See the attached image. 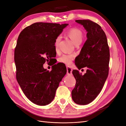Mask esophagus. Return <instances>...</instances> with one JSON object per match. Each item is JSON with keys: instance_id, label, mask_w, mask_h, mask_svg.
I'll return each instance as SVG.
<instances>
[{"instance_id": "esophagus-1", "label": "esophagus", "mask_w": 126, "mask_h": 126, "mask_svg": "<svg viewBox=\"0 0 126 126\" xmlns=\"http://www.w3.org/2000/svg\"><path fill=\"white\" fill-rule=\"evenodd\" d=\"M66 69H67V75H71L72 73V69L71 68V67H69V66H67L66 67Z\"/></svg>"}]
</instances>
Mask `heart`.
I'll return each instance as SVG.
<instances>
[{"label": "heart", "mask_w": 126, "mask_h": 126, "mask_svg": "<svg viewBox=\"0 0 126 126\" xmlns=\"http://www.w3.org/2000/svg\"><path fill=\"white\" fill-rule=\"evenodd\" d=\"M67 35L70 38L75 45L80 44L83 40V33L82 31L78 28H72L68 30L66 33ZM61 41V36H58L54 41V47L57 50L59 48V43ZM75 58L74 54H64L59 58V61L60 63H64L66 65H69L72 63Z\"/></svg>", "instance_id": "obj_1"}]
</instances>
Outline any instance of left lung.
I'll list each match as a JSON object with an SVG mask.
<instances>
[{"label": "left lung", "mask_w": 126, "mask_h": 126, "mask_svg": "<svg viewBox=\"0 0 126 126\" xmlns=\"http://www.w3.org/2000/svg\"><path fill=\"white\" fill-rule=\"evenodd\" d=\"M87 31V40L77 57L75 64L79 69L87 68L82 75L73 70L75 87L72 91L73 101L85 105L93 101L101 92L109 74L110 50L107 36L101 27L89 19L76 20Z\"/></svg>", "instance_id": "8db88e82"}]
</instances>
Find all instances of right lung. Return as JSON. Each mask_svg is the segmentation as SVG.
I'll list each match as a JSON object with an SVG mask.
<instances>
[{
	"label": "right lung",
	"mask_w": 126,
	"mask_h": 126,
	"mask_svg": "<svg viewBox=\"0 0 126 126\" xmlns=\"http://www.w3.org/2000/svg\"><path fill=\"white\" fill-rule=\"evenodd\" d=\"M68 25L35 23L18 36L14 51L16 79L25 96L37 105L46 106L53 100L66 73V67L58 64L50 72L43 64L52 62L56 53L54 41Z\"/></svg>",
	"instance_id": "add662e5"
}]
</instances>
